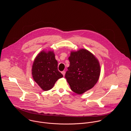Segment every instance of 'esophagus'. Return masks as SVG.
Instances as JSON below:
<instances>
[{"mask_svg":"<svg viewBox=\"0 0 131 131\" xmlns=\"http://www.w3.org/2000/svg\"><path fill=\"white\" fill-rule=\"evenodd\" d=\"M62 73L63 74V75L64 76H65V71H62Z\"/></svg>","mask_w":131,"mask_h":131,"instance_id":"1","label":"esophagus"}]
</instances>
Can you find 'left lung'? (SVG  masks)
I'll return each mask as SVG.
<instances>
[{"label": "left lung", "mask_w": 131, "mask_h": 131, "mask_svg": "<svg viewBox=\"0 0 131 131\" xmlns=\"http://www.w3.org/2000/svg\"><path fill=\"white\" fill-rule=\"evenodd\" d=\"M68 60L70 65L65 77L71 90L82 94L98 81L101 72L100 63L94 55L84 49L71 51Z\"/></svg>", "instance_id": "left-lung-1"}]
</instances>
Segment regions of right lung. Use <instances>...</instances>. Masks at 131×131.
I'll use <instances>...</instances> for the list:
<instances>
[{
	"label": "right lung",
	"mask_w": 131,
	"mask_h": 131,
	"mask_svg": "<svg viewBox=\"0 0 131 131\" xmlns=\"http://www.w3.org/2000/svg\"><path fill=\"white\" fill-rule=\"evenodd\" d=\"M58 65L52 51H42L35 59L31 69L32 78L43 91L51 89L57 81L63 77L58 69Z\"/></svg>",
	"instance_id": "right-lung-1"
}]
</instances>
